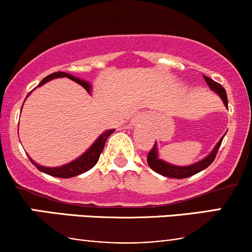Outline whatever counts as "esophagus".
Masks as SVG:
<instances>
[{
    "mask_svg": "<svg viewBox=\"0 0 252 252\" xmlns=\"http://www.w3.org/2000/svg\"><path fill=\"white\" fill-rule=\"evenodd\" d=\"M140 122H141V116H135L134 120L131 121V123L134 124V126H135V124H138Z\"/></svg>",
    "mask_w": 252,
    "mask_h": 252,
    "instance_id": "esophagus-1",
    "label": "esophagus"
}]
</instances>
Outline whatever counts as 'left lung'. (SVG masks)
Segmentation results:
<instances>
[{
  "label": "left lung",
  "mask_w": 252,
  "mask_h": 252,
  "mask_svg": "<svg viewBox=\"0 0 252 252\" xmlns=\"http://www.w3.org/2000/svg\"><path fill=\"white\" fill-rule=\"evenodd\" d=\"M204 79L205 82L207 83V85L210 86V89L212 90V91H215L216 94H219V97L222 99L224 105L227 108V96H226V91H225V89L222 88L220 84L215 82V80L211 79L209 77L204 76ZM222 138L224 137H221L220 140H219V142L216 144L215 148H213L212 152H211L206 158H202L201 161H198V162L189 164V166H184V167L175 166V164H170L168 162H166V161L158 158L156 143L154 144V148L148 153V156H147V162H148L149 167L154 170V172L158 173V174L167 176V178H174V179L189 178V176H192L196 174V173L201 172V170L206 169L207 167L215 161L219 147H220V144L222 142Z\"/></svg>",
  "instance_id": "left-lung-1"
}]
</instances>
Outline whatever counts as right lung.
I'll use <instances>...</instances> for the list:
<instances>
[{"label":"right lung","mask_w":252,"mask_h":252,"mask_svg":"<svg viewBox=\"0 0 252 252\" xmlns=\"http://www.w3.org/2000/svg\"><path fill=\"white\" fill-rule=\"evenodd\" d=\"M63 77H66V78H68V79L73 80V82H76V83L79 84V85H82L83 88L86 90V91L91 92V84L86 82V80L79 79V78L72 76V74L66 73V72H54V73L50 74V76L43 78V79L41 80V82H40V84L37 86H41L45 83H47V82H50V80L54 79V78H63ZM37 86H36V88H37ZM31 92L27 94V97L30 96ZM27 97H26V98H27ZM114 131H115V129H110V130H106V131H104L103 134L100 135L96 141H94V144H92V146L90 147V148L86 150V152L84 153L82 156H79V158H76L74 161H72V162H70V163L63 164V166H60V167H45V166H40V164H37L35 161L32 160L31 158H30V160H31V162L33 163L34 166H35L36 168L40 170V172L46 173V174L52 175V176H56V178L67 179V178H72V176L79 175V174H82V173L88 172V170L91 169L92 167H94V164L97 163L98 158H99V155L102 154L104 146H105L106 140H108L109 136L111 135Z\"/></svg>","instance_id":"add662e5"}]
</instances>
